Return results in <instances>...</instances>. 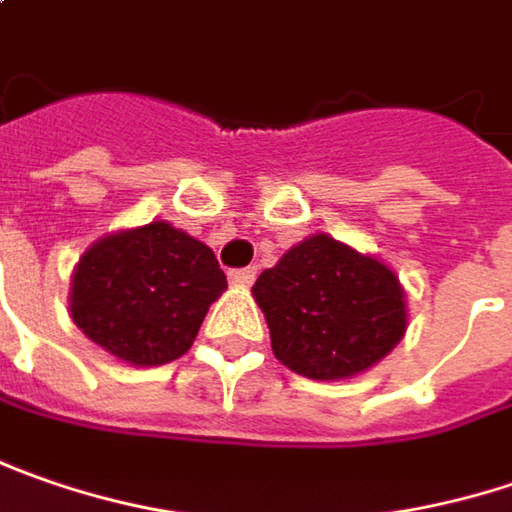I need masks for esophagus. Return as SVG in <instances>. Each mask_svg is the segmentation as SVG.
Masks as SVG:
<instances>
[{
  "label": "esophagus",
  "mask_w": 512,
  "mask_h": 512,
  "mask_svg": "<svg viewBox=\"0 0 512 512\" xmlns=\"http://www.w3.org/2000/svg\"><path fill=\"white\" fill-rule=\"evenodd\" d=\"M255 278H257L255 266H246V269H234V272H229V280H232L234 286H252Z\"/></svg>",
  "instance_id": "esophagus-1"
}]
</instances>
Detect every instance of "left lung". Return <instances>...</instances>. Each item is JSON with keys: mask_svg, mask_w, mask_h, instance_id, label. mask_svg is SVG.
<instances>
[{"mask_svg": "<svg viewBox=\"0 0 512 512\" xmlns=\"http://www.w3.org/2000/svg\"><path fill=\"white\" fill-rule=\"evenodd\" d=\"M272 352L315 381L352 378L387 358L407 332L395 272L329 234H312L252 286Z\"/></svg>", "mask_w": 512, "mask_h": 512, "instance_id": "8db88e82", "label": "left lung"}]
</instances>
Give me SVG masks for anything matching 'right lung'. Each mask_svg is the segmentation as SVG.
Returning <instances> with one entry per match:
<instances>
[{
    "label": "right lung",
    "mask_w": 512,
    "mask_h": 512,
    "mask_svg": "<svg viewBox=\"0 0 512 512\" xmlns=\"http://www.w3.org/2000/svg\"><path fill=\"white\" fill-rule=\"evenodd\" d=\"M223 289L212 249L154 220L97 240L79 257L68 300L88 341L125 364L160 367L189 352Z\"/></svg>",
    "instance_id": "1"
}]
</instances>
